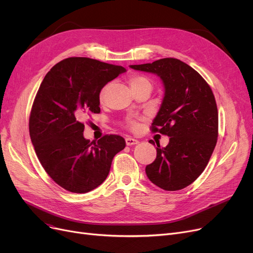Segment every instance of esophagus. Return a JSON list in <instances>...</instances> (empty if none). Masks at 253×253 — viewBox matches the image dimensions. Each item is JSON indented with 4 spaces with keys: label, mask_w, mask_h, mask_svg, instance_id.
I'll use <instances>...</instances> for the list:
<instances>
[{
    "label": "esophagus",
    "mask_w": 253,
    "mask_h": 253,
    "mask_svg": "<svg viewBox=\"0 0 253 253\" xmlns=\"http://www.w3.org/2000/svg\"><path fill=\"white\" fill-rule=\"evenodd\" d=\"M125 141H126V144L129 145V147H130V145H134V144L138 143L137 139H134V138H132V137H126Z\"/></svg>",
    "instance_id": "34e87169"
}]
</instances>
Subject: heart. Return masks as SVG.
<instances>
[{"mask_svg":"<svg viewBox=\"0 0 253 253\" xmlns=\"http://www.w3.org/2000/svg\"><path fill=\"white\" fill-rule=\"evenodd\" d=\"M129 83H130L132 91H136V90L144 88V87H151L152 88L151 80L148 77L142 76V75H132V76H130ZM108 88H109V86L106 85V86H104L101 89V91L99 93V100L100 101L104 100V97H105V94H106V91H108ZM126 125L131 130H136L137 129V124H136V122L134 121V120L128 119L127 121H126Z\"/></svg>","mask_w":253,"mask_h":253,"instance_id":"obj_1","label":"heart"}]
</instances>
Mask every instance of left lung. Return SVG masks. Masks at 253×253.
Listing matches in <instances>:
<instances>
[{
    "label": "left lung",
    "instance_id": "obj_1",
    "mask_svg": "<svg viewBox=\"0 0 253 253\" xmlns=\"http://www.w3.org/2000/svg\"><path fill=\"white\" fill-rule=\"evenodd\" d=\"M130 68L159 76L165 88L151 128L169 136V143L165 148L157 144V157L145 173L165 191L184 189L200 176L216 145L218 113L213 92L200 74L176 58Z\"/></svg>",
    "mask_w": 253,
    "mask_h": 253
}]
</instances>
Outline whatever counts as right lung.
I'll return each instance as SVG.
<instances>
[{"instance_id": "add662e5", "label": "right lung", "mask_w": 253, "mask_h": 253, "mask_svg": "<svg viewBox=\"0 0 253 253\" xmlns=\"http://www.w3.org/2000/svg\"><path fill=\"white\" fill-rule=\"evenodd\" d=\"M123 66L87 57L61 60L47 73L30 116V135L40 163L64 190L84 194L108 177L113 158L125 145L116 134L92 141L83 135V120L99 114L101 89Z\"/></svg>"}]
</instances>
